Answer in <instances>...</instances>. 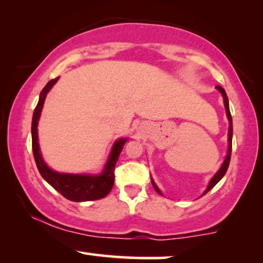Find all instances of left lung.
Returning <instances> with one entry per match:
<instances>
[{
	"instance_id": "1",
	"label": "left lung",
	"mask_w": 263,
	"mask_h": 263,
	"mask_svg": "<svg viewBox=\"0 0 263 263\" xmlns=\"http://www.w3.org/2000/svg\"><path fill=\"white\" fill-rule=\"evenodd\" d=\"M216 89H218V90L220 91V92L222 93V97H223V104H225L226 114H227V118H229V121H230V128H229V152H227V156H226L225 161H223V163H222L221 168H220V170L218 171V173H216L215 176L212 178L211 183H209L208 187H207V190L204 191V194H207V192H208L209 190H212V189L214 187L215 185L219 183L220 179H221V178H222L223 176H225V173H226L227 168H229V164H230V160H231V152H232V117H231V113H230L229 99H227V95H226L225 90H223L221 86H220V85H216ZM152 183H153V186H154V189H155V190H156L157 192H159V194L161 195V191L159 190V187L156 186V184L154 183V181H152ZM204 194H203V195H204Z\"/></svg>"
}]
</instances>
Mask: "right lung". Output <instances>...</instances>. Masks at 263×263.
Returning <instances> with one entry per match:
<instances>
[{"label":"right lung","instance_id":"right-lung-1","mask_svg":"<svg viewBox=\"0 0 263 263\" xmlns=\"http://www.w3.org/2000/svg\"><path fill=\"white\" fill-rule=\"evenodd\" d=\"M59 78L51 79L44 89L41 91L40 101H38L36 108L33 111L32 118V152L33 157L36 161L37 168L40 171L41 176L60 194L69 201L73 202H84V201H95L106 197L109 194L111 187L114 185V171L115 164H117L119 154L121 153L122 146L127 139H119L115 142L111 150L110 157L104 167V171L100 176H74V174H61L54 172L44 163L43 159L41 156L40 145H38V136H37V125L40 120L42 108L45 100V96L49 92V90L54 86V84L58 82Z\"/></svg>","mask_w":263,"mask_h":263}]
</instances>
